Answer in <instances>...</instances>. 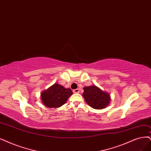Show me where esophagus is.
<instances>
[{
	"mask_svg": "<svg viewBox=\"0 0 151 151\" xmlns=\"http://www.w3.org/2000/svg\"><path fill=\"white\" fill-rule=\"evenodd\" d=\"M73 92L74 93H80V90H78V89H75V90L73 91Z\"/></svg>",
	"mask_w": 151,
	"mask_h": 151,
	"instance_id": "esophagus-1",
	"label": "esophagus"
}]
</instances>
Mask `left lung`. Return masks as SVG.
<instances>
[{"label": "left lung", "mask_w": 151, "mask_h": 151, "mask_svg": "<svg viewBox=\"0 0 151 151\" xmlns=\"http://www.w3.org/2000/svg\"><path fill=\"white\" fill-rule=\"evenodd\" d=\"M83 90V98L86 103L93 109H104L109 104L111 99L109 93L103 91L96 85L85 86Z\"/></svg>", "instance_id": "obj_1"}]
</instances>
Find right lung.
<instances>
[{
    "mask_svg": "<svg viewBox=\"0 0 151 151\" xmlns=\"http://www.w3.org/2000/svg\"><path fill=\"white\" fill-rule=\"evenodd\" d=\"M72 94L73 92L70 88H65L58 83H55L41 93L40 98L45 106L57 108L66 103Z\"/></svg>",
    "mask_w": 151,
    "mask_h": 151,
    "instance_id": "obj_1",
    "label": "right lung"
}]
</instances>
